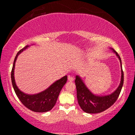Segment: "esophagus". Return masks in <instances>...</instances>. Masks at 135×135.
<instances>
[{
  "label": "esophagus",
  "instance_id": "obj_1",
  "mask_svg": "<svg viewBox=\"0 0 135 135\" xmlns=\"http://www.w3.org/2000/svg\"><path fill=\"white\" fill-rule=\"evenodd\" d=\"M68 81H74V77H72V76H68Z\"/></svg>",
  "mask_w": 135,
  "mask_h": 135
}]
</instances>
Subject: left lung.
Returning <instances> with one entry per match:
<instances>
[{
  "mask_svg": "<svg viewBox=\"0 0 135 135\" xmlns=\"http://www.w3.org/2000/svg\"><path fill=\"white\" fill-rule=\"evenodd\" d=\"M110 49L115 53L119 59L121 64V71L122 77L119 86L111 94L107 96H98L95 95L88 89L83 81L79 76H76L75 83L77 89V98L78 103L82 110L87 113L97 114L103 112L109 108L115 103L118 99L119 95L122 90L124 82V74H123L122 60L119 55L114 49L110 47Z\"/></svg>",
  "mask_w": 135,
  "mask_h": 135,
  "instance_id": "left-lung-1",
  "label": "left lung"
}]
</instances>
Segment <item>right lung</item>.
<instances>
[{"instance_id": "add662e5", "label": "right lung", "mask_w": 135, "mask_h": 135, "mask_svg": "<svg viewBox=\"0 0 135 135\" xmlns=\"http://www.w3.org/2000/svg\"><path fill=\"white\" fill-rule=\"evenodd\" d=\"M28 45L20 50L16 55L11 71V80L16 95L24 105L30 110L37 113H44L51 110L55 105L59 93L67 80V76H64L43 92L35 95H28L21 92L16 85L14 79L15 61L21 52L27 49Z\"/></svg>"}]
</instances>
